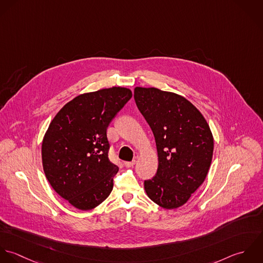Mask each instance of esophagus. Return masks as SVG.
<instances>
[{
    "label": "esophagus",
    "instance_id": "1",
    "mask_svg": "<svg viewBox=\"0 0 263 263\" xmlns=\"http://www.w3.org/2000/svg\"><path fill=\"white\" fill-rule=\"evenodd\" d=\"M135 160H132V161H125L124 162V164H125V166H127V167H131V166H133L134 164H135Z\"/></svg>",
    "mask_w": 263,
    "mask_h": 263
}]
</instances>
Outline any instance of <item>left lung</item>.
<instances>
[{"label":"left lung","mask_w":263,"mask_h":263,"mask_svg":"<svg viewBox=\"0 0 263 263\" xmlns=\"http://www.w3.org/2000/svg\"><path fill=\"white\" fill-rule=\"evenodd\" d=\"M134 100L155 135L158 166L144 181L148 197L173 210L185 204L204 182L213 137L201 112L185 98L155 87H136Z\"/></svg>","instance_id":"1"}]
</instances>
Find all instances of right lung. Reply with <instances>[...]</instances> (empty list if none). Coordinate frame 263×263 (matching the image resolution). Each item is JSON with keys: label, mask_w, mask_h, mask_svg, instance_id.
Wrapping results in <instances>:
<instances>
[{"label": "right lung", "mask_w": 263, "mask_h": 263, "mask_svg": "<svg viewBox=\"0 0 263 263\" xmlns=\"http://www.w3.org/2000/svg\"><path fill=\"white\" fill-rule=\"evenodd\" d=\"M132 98L124 87L76 97L64 105L44 137L42 158L53 190L81 210L100 205L110 194L119 167L108 158L106 129Z\"/></svg>", "instance_id": "add662e5"}]
</instances>
